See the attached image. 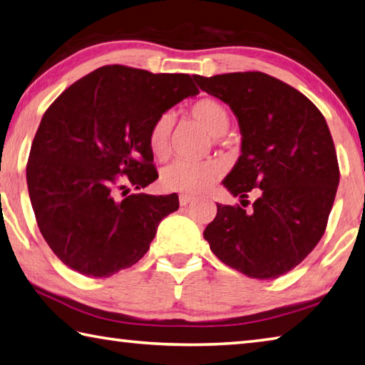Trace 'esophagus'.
<instances>
[{
    "mask_svg": "<svg viewBox=\"0 0 365 365\" xmlns=\"http://www.w3.org/2000/svg\"><path fill=\"white\" fill-rule=\"evenodd\" d=\"M193 200H195V196H191V195H180V205H188Z\"/></svg>",
    "mask_w": 365,
    "mask_h": 365,
    "instance_id": "obj_1",
    "label": "esophagus"
}]
</instances>
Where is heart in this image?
Wrapping results in <instances>:
<instances>
[{
    "instance_id": "heart-1",
    "label": "heart",
    "mask_w": 365,
    "mask_h": 365,
    "mask_svg": "<svg viewBox=\"0 0 365 365\" xmlns=\"http://www.w3.org/2000/svg\"><path fill=\"white\" fill-rule=\"evenodd\" d=\"M191 116L202 124L209 134L220 137L230 125V113L227 107L215 98H201L191 107ZM174 118L169 113L161 115L151 125L148 145L156 158H165L170 151ZM222 175V165L217 161H183L178 160L165 165L161 172V183L165 190L178 191L185 195L201 193L209 185Z\"/></svg>"
}]
</instances>
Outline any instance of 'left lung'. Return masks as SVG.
<instances>
[{
    "instance_id": "1",
    "label": "left lung",
    "mask_w": 365,
    "mask_h": 365,
    "mask_svg": "<svg viewBox=\"0 0 365 365\" xmlns=\"http://www.w3.org/2000/svg\"><path fill=\"white\" fill-rule=\"evenodd\" d=\"M193 78L230 105L240 124L241 156L223 187L242 205L255 193L249 210L217 204L204 240L240 273L276 279L302 263L326 231L340 182L329 125L308 97L267 73Z\"/></svg>"
}]
</instances>
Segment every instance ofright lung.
<instances>
[{
  "label": "right lung",
  "instance_id": "obj_1",
  "mask_svg": "<svg viewBox=\"0 0 365 365\" xmlns=\"http://www.w3.org/2000/svg\"><path fill=\"white\" fill-rule=\"evenodd\" d=\"M196 94L185 73L107 65L73 83L46 110L26 185L39 231L68 268L108 277L147 254L158 225L178 209V196L116 195L156 180L151 125Z\"/></svg>",
  "mask_w": 365,
  "mask_h": 365
}]
</instances>
